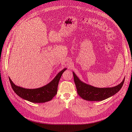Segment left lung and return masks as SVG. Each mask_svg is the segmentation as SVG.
Returning a JSON list of instances; mask_svg holds the SVG:
<instances>
[{"label": "left lung", "mask_w": 132, "mask_h": 132, "mask_svg": "<svg viewBox=\"0 0 132 132\" xmlns=\"http://www.w3.org/2000/svg\"><path fill=\"white\" fill-rule=\"evenodd\" d=\"M73 74L78 95L84 100L91 101H102L112 96L121 90L125 79L124 78L123 81L117 86L112 87L99 88L82 82L74 72H73Z\"/></svg>", "instance_id": "1"}]
</instances>
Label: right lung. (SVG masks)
<instances>
[{
  "label": "right lung",
  "mask_w": 132,
  "mask_h": 132,
  "mask_svg": "<svg viewBox=\"0 0 132 132\" xmlns=\"http://www.w3.org/2000/svg\"><path fill=\"white\" fill-rule=\"evenodd\" d=\"M67 68L59 72L48 84L37 89H25L15 85L9 77L12 88L19 96L34 103H43L51 101L57 93L58 85L62 74Z\"/></svg>",
  "instance_id": "add662e5"
}]
</instances>
